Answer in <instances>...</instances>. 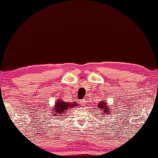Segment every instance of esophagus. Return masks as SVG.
Listing matches in <instances>:
<instances>
[{"label":"esophagus","mask_w":158,"mask_h":158,"mask_svg":"<svg viewBox=\"0 0 158 158\" xmlns=\"http://www.w3.org/2000/svg\"><path fill=\"white\" fill-rule=\"evenodd\" d=\"M80 102V104H81V106H84L85 103V101L84 100H79Z\"/></svg>","instance_id":"obj_1"}]
</instances>
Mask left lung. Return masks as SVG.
Returning a JSON list of instances; mask_svg holds the SVG:
<instances>
[{"label":"left lung","mask_w":158,"mask_h":158,"mask_svg":"<svg viewBox=\"0 0 158 158\" xmlns=\"http://www.w3.org/2000/svg\"><path fill=\"white\" fill-rule=\"evenodd\" d=\"M96 108H97L98 109H100L101 111H102V112H101V113L102 114V115L106 114V112H109V106L107 105V104H106V102L105 101H101L98 104L97 107Z\"/></svg>","instance_id":"1"}]
</instances>
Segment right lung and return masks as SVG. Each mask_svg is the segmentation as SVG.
<instances>
[{"label":"right lung","mask_w":158,"mask_h":158,"mask_svg":"<svg viewBox=\"0 0 158 158\" xmlns=\"http://www.w3.org/2000/svg\"><path fill=\"white\" fill-rule=\"evenodd\" d=\"M77 105L75 102H66L65 101L58 100L56 103L55 106L53 107V109L52 112H56L54 116H63L65 112L69 111L70 108H73V106H75Z\"/></svg>","instance_id":"obj_1"}]
</instances>
